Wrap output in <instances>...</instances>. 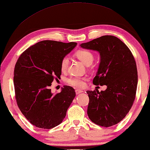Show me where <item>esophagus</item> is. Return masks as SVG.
Segmentation results:
<instances>
[{
	"label": "esophagus",
	"instance_id": "34e87169",
	"mask_svg": "<svg viewBox=\"0 0 150 150\" xmlns=\"http://www.w3.org/2000/svg\"><path fill=\"white\" fill-rule=\"evenodd\" d=\"M75 92L77 94H79L80 93H82V92H83V91H81V90L77 89V90H75Z\"/></svg>",
	"mask_w": 150,
	"mask_h": 150
}]
</instances>
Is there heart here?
<instances>
[{"mask_svg":"<svg viewBox=\"0 0 150 150\" xmlns=\"http://www.w3.org/2000/svg\"><path fill=\"white\" fill-rule=\"evenodd\" d=\"M75 56L86 66H89L94 61V55L91 52L86 50H81L75 53ZM69 64V59L67 56L62 58L60 64L62 71H66ZM86 78L79 77H71L67 80V83L77 88H82L84 86V81Z\"/></svg>","mask_w":150,"mask_h":150,"instance_id":"obj_1","label":"heart"}]
</instances>
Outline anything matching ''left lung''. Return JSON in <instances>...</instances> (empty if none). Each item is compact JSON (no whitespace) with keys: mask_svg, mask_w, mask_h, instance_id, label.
<instances>
[{"mask_svg":"<svg viewBox=\"0 0 150 150\" xmlns=\"http://www.w3.org/2000/svg\"><path fill=\"white\" fill-rule=\"evenodd\" d=\"M80 46L100 53L93 84L107 86L103 91L96 88L86 91L88 117L102 127L117 124L129 113L135 99L138 73L134 56L124 42L112 35H104Z\"/></svg>","mask_w":150,"mask_h":150,"instance_id":"1","label":"left lung"}]
</instances>
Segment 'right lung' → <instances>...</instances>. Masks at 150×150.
I'll list each match as a JSON object with an SVG mask.
<instances>
[{
    "mask_svg": "<svg viewBox=\"0 0 150 150\" xmlns=\"http://www.w3.org/2000/svg\"><path fill=\"white\" fill-rule=\"evenodd\" d=\"M77 46L42 40L21 54L13 73L16 99L21 113L35 127L50 129L58 126L66 115L76 96L71 86H64L59 93H52L54 79L60 77L62 58Z\"/></svg>",
    "mask_w": 150,
    "mask_h": 150,
    "instance_id": "add662e5",
    "label": "right lung"
}]
</instances>
